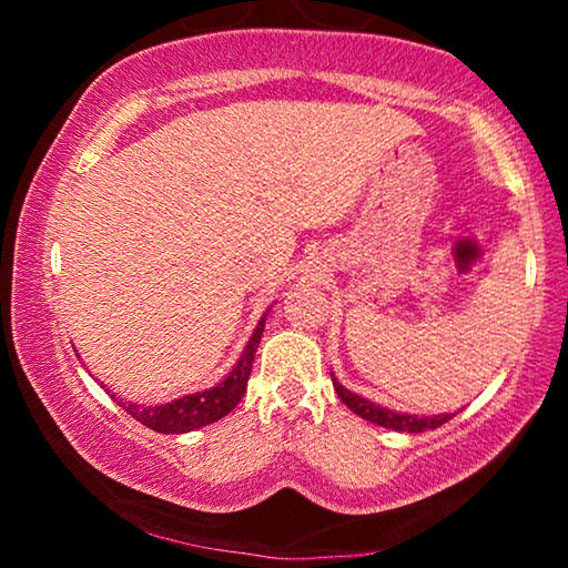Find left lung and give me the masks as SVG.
I'll list each match as a JSON object with an SVG mask.
<instances>
[{
	"instance_id": "obj_1",
	"label": "left lung",
	"mask_w": 568,
	"mask_h": 568,
	"mask_svg": "<svg viewBox=\"0 0 568 568\" xmlns=\"http://www.w3.org/2000/svg\"><path fill=\"white\" fill-rule=\"evenodd\" d=\"M333 388H335V393H338V398L345 403V406L355 413V416L376 423V426H383V428L400 430V434L403 430H406V434H420V430L438 428L456 416V413H438V416H410V413L383 408V406H378V403L358 396V393H351L343 386V383H338V378L335 376H333Z\"/></svg>"
}]
</instances>
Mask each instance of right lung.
Returning <instances> with one entry per match:
<instances>
[{"label": "right lung", "mask_w": 568, "mask_h": 568, "mask_svg": "<svg viewBox=\"0 0 568 568\" xmlns=\"http://www.w3.org/2000/svg\"><path fill=\"white\" fill-rule=\"evenodd\" d=\"M265 315L261 318V323H257L255 333L250 335V341L245 345L243 355L237 358L235 368L230 371L217 386L200 393H190V396H182L172 403H162V406H138V403L132 400H120V406L128 410L134 420H140L142 426L158 430V434H187V430L203 428L207 423L225 418L227 413L243 400L247 390V378H250V371H253L257 343H261L263 331H265Z\"/></svg>", "instance_id": "obj_1"}]
</instances>
